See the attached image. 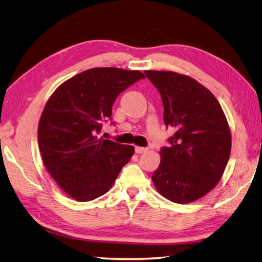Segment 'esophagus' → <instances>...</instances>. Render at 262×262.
<instances>
[{"instance_id":"1","label":"esophagus","mask_w":262,"mask_h":262,"mask_svg":"<svg viewBox=\"0 0 262 262\" xmlns=\"http://www.w3.org/2000/svg\"><path fill=\"white\" fill-rule=\"evenodd\" d=\"M135 152L137 154H142V153H145L147 152V148L146 147H141V146H136L135 147Z\"/></svg>"}]
</instances>
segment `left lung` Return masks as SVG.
<instances>
[{
	"mask_svg": "<svg viewBox=\"0 0 262 262\" xmlns=\"http://www.w3.org/2000/svg\"><path fill=\"white\" fill-rule=\"evenodd\" d=\"M163 102L166 127L176 133L161 148L152 176L166 199L187 204L204 197L221 180L231 154V132L220 102L192 77L170 71H145Z\"/></svg>",
	"mask_w": 262,
	"mask_h": 262,
	"instance_id": "left-lung-1",
	"label": "left lung"
}]
</instances>
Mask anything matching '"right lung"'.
<instances>
[{"label":"right lung","mask_w":262,"mask_h":262,"mask_svg":"<svg viewBox=\"0 0 262 262\" xmlns=\"http://www.w3.org/2000/svg\"><path fill=\"white\" fill-rule=\"evenodd\" d=\"M141 79H145L141 71L86 70L59 85L47 101L38 126L42 162L77 202L107 192L134 154L133 146L98 135L103 122L111 120L116 98Z\"/></svg>","instance_id":"add662e5"}]
</instances>
